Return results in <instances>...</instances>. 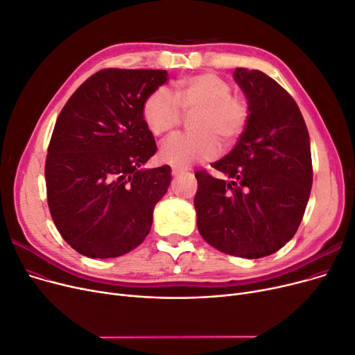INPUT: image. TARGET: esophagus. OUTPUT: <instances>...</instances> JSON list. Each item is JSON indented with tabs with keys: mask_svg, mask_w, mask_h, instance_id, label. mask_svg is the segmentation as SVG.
<instances>
[{
	"mask_svg": "<svg viewBox=\"0 0 355 355\" xmlns=\"http://www.w3.org/2000/svg\"><path fill=\"white\" fill-rule=\"evenodd\" d=\"M182 173H184V168H182V167H172V175L173 176H179V175H182Z\"/></svg>",
	"mask_w": 355,
	"mask_h": 355,
	"instance_id": "34e87169",
	"label": "esophagus"
}]
</instances>
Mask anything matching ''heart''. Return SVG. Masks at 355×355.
Segmentation results:
<instances>
[{"label":"heart","mask_w":355,"mask_h":355,"mask_svg":"<svg viewBox=\"0 0 355 355\" xmlns=\"http://www.w3.org/2000/svg\"><path fill=\"white\" fill-rule=\"evenodd\" d=\"M193 132L166 140L162 159L178 167L208 162L218 156L219 143L228 148L239 141L247 127L250 108L247 99L232 94V85L216 73H199L176 82L175 96L167 88H157L144 99L143 120L156 137L173 132L191 115Z\"/></svg>","instance_id":"obj_1"}]
</instances>
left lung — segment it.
Here are the masks:
<instances>
[{
  "mask_svg": "<svg viewBox=\"0 0 355 355\" xmlns=\"http://www.w3.org/2000/svg\"><path fill=\"white\" fill-rule=\"evenodd\" d=\"M235 82L250 116L239 143L207 171L195 173L198 230L225 254L260 259L296 234L312 188L309 132L291 94L256 69L237 67Z\"/></svg>",
  "mask_w": 355,
  "mask_h": 355,
  "instance_id": "8db88e82",
  "label": "left lung"
}]
</instances>
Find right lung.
Returning <instances> with one entry per match:
<instances>
[{
    "mask_svg": "<svg viewBox=\"0 0 355 355\" xmlns=\"http://www.w3.org/2000/svg\"><path fill=\"white\" fill-rule=\"evenodd\" d=\"M162 69H103L62 108L46 156L47 205L79 254L111 259L140 245L171 184V167L140 168L156 153L141 107Z\"/></svg>",
    "mask_w": 355,
    "mask_h": 355,
    "instance_id": "add662e5",
    "label": "right lung"
}]
</instances>
